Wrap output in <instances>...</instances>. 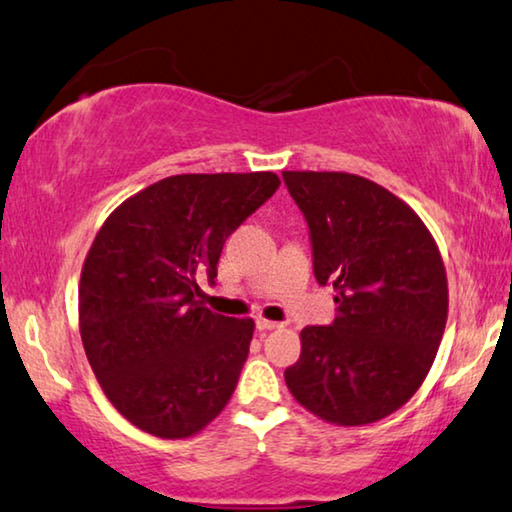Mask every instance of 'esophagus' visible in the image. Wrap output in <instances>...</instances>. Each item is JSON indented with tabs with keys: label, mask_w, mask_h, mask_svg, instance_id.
Returning a JSON list of instances; mask_svg holds the SVG:
<instances>
[{
	"label": "esophagus",
	"mask_w": 512,
	"mask_h": 512,
	"mask_svg": "<svg viewBox=\"0 0 512 512\" xmlns=\"http://www.w3.org/2000/svg\"><path fill=\"white\" fill-rule=\"evenodd\" d=\"M256 327L261 329V332H270V329H281L283 325H281V322H274V320H267V318H258Z\"/></svg>",
	"instance_id": "1"
}]
</instances>
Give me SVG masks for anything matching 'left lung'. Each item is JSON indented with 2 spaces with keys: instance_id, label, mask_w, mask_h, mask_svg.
<instances>
[{
  "instance_id": "left-lung-1",
  "label": "left lung",
  "mask_w": 512,
  "mask_h": 512,
  "mask_svg": "<svg viewBox=\"0 0 512 512\" xmlns=\"http://www.w3.org/2000/svg\"><path fill=\"white\" fill-rule=\"evenodd\" d=\"M311 231L313 272L332 283V325L302 329L286 368L297 403L334 426L400 410L426 380L448 316V281L423 219L373 180L343 171H283Z\"/></svg>"
}]
</instances>
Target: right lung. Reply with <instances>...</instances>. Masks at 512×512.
Here are the masks:
<instances>
[{"label":"right lung","mask_w":512,"mask_h":512,"mask_svg":"<svg viewBox=\"0 0 512 512\" xmlns=\"http://www.w3.org/2000/svg\"><path fill=\"white\" fill-rule=\"evenodd\" d=\"M272 171L180 174L148 185L105 219L84 258L80 334L109 403L132 426L185 439L229 403L254 320L199 300L229 235L277 192Z\"/></svg>","instance_id":"right-lung-1"}]
</instances>
